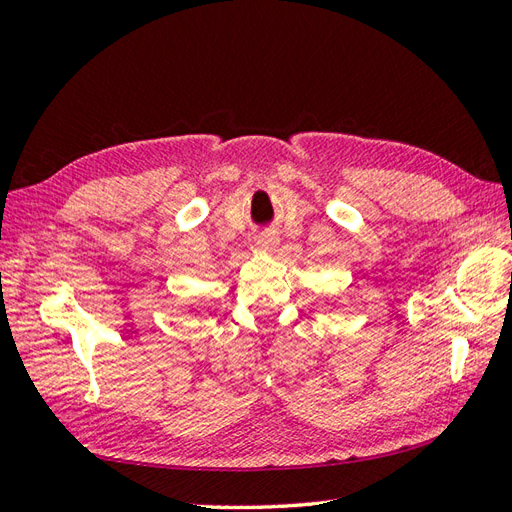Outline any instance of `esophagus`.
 I'll list each match as a JSON object with an SVG mask.
<instances>
[{"mask_svg":"<svg viewBox=\"0 0 512 512\" xmlns=\"http://www.w3.org/2000/svg\"><path fill=\"white\" fill-rule=\"evenodd\" d=\"M277 241H280V239H277L275 235H267V237H260L256 243H258L260 250H273V247L277 245Z\"/></svg>","mask_w":512,"mask_h":512,"instance_id":"obj_1","label":"esophagus"}]
</instances>
